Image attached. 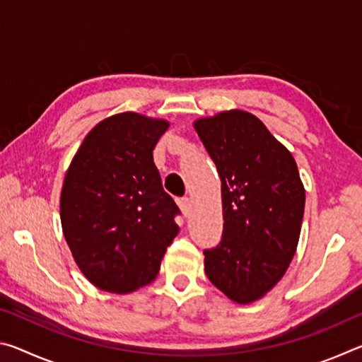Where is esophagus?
<instances>
[{
	"mask_svg": "<svg viewBox=\"0 0 362 362\" xmlns=\"http://www.w3.org/2000/svg\"><path fill=\"white\" fill-rule=\"evenodd\" d=\"M179 207H180V211L183 212V216H189V212H192V199H189V198L179 199Z\"/></svg>",
	"mask_w": 362,
	"mask_h": 362,
	"instance_id": "1",
	"label": "esophagus"
}]
</instances>
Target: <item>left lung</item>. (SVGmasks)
Masks as SVG:
<instances>
[{
  "label": "left lung",
  "mask_w": 362,
  "mask_h": 362,
  "mask_svg": "<svg viewBox=\"0 0 362 362\" xmlns=\"http://www.w3.org/2000/svg\"><path fill=\"white\" fill-rule=\"evenodd\" d=\"M193 127L222 182L223 236L204 250L206 274L231 302H257L279 283L297 252L305 209L297 163L244 110L198 118Z\"/></svg>",
  "instance_id": "obj_1"
}]
</instances>
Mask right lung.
<instances>
[{
    "label": "right lung",
    "mask_w": 362,
    "mask_h": 362,
    "mask_svg": "<svg viewBox=\"0 0 362 362\" xmlns=\"http://www.w3.org/2000/svg\"><path fill=\"white\" fill-rule=\"evenodd\" d=\"M169 121L124 112L88 132L66 169L60 222L90 284L131 293L155 281L179 233V207L164 192L153 150Z\"/></svg>",
    "instance_id": "right-lung-1"
}]
</instances>
